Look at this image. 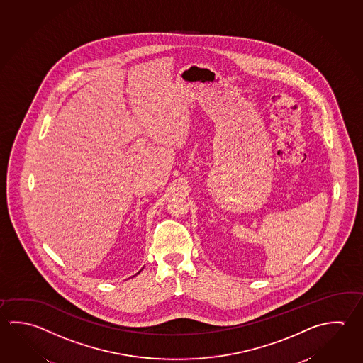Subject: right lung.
<instances>
[{"label": "right lung", "instance_id": "right-lung-1", "mask_svg": "<svg viewBox=\"0 0 363 363\" xmlns=\"http://www.w3.org/2000/svg\"><path fill=\"white\" fill-rule=\"evenodd\" d=\"M138 272H141V271H138ZM138 272H137V274H138Z\"/></svg>", "mask_w": 363, "mask_h": 363}]
</instances>
